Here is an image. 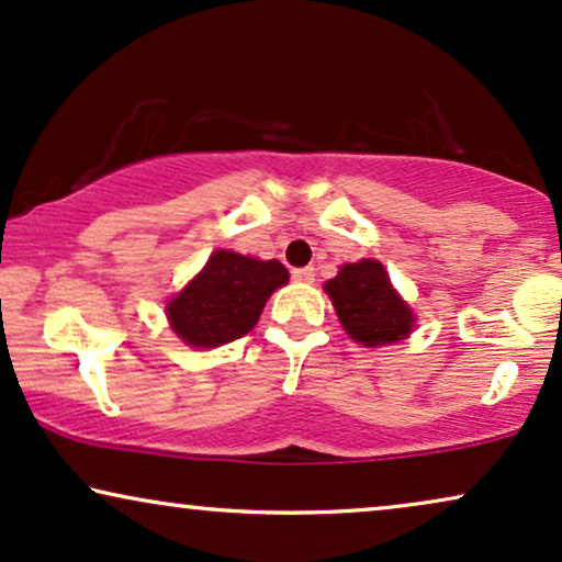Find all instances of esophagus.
Here are the masks:
<instances>
[{
	"mask_svg": "<svg viewBox=\"0 0 562 562\" xmlns=\"http://www.w3.org/2000/svg\"><path fill=\"white\" fill-rule=\"evenodd\" d=\"M314 277H316V269L314 267H297V269H293V280L295 282H303V285L314 282Z\"/></svg>",
	"mask_w": 562,
	"mask_h": 562,
	"instance_id": "obj_1",
	"label": "esophagus"
}]
</instances>
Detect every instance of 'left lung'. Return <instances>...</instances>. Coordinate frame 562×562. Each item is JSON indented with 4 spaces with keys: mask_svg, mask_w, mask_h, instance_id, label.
<instances>
[{
    "mask_svg": "<svg viewBox=\"0 0 562 562\" xmlns=\"http://www.w3.org/2000/svg\"><path fill=\"white\" fill-rule=\"evenodd\" d=\"M337 316L355 342L375 347L407 337L415 324L409 305L394 293L389 274L373 259L345 265L326 282Z\"/></svg>",
    "mask_w": 562,
    "mask_h": 562,
    "instance_id": "1",
    "label": "left lung"
}]
</instances>
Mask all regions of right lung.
<instances>
[{
  "mask_svg": "<svg viewBox=\"0 0 562 562\" xmlns=\"http://www.w3.org/2000/svg\"><path fill=\"white\" fill-rule=\"evenodd\" d=\"M285 282L288 269L280 261L215 251L202 274L168 303L170 326L191 347L233 342L254 329L267 297Z\"/></svg>",
  "mask_w": 562,
  "mask_h": 562,
  "instance_id": "obj_1",
  "label": "right lung"
}]
</instances>
